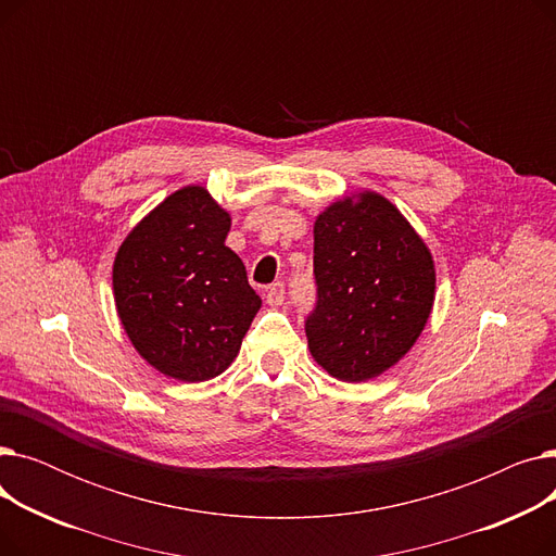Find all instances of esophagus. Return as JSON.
<instances>
[{"label":"esophagus","instance_id":"obj_1","mask_svg":"<svg viewBox=\"0 0 556 556\" xmlns=\"http://www.w3.org/2000/svg\"><path fill=\"white\" fill-rule=\"evenodd\" d=\"M283 298H286V288H283L281 281H279V283H273V286L266 290V302H268L270 308L281 306V304H283Z\"/></svg>","mask_w":556,"mask_h":556}]
</instances>
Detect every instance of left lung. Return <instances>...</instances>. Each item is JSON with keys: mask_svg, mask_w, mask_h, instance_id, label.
Instances as JSON below:
<instances>
[{"mask_svg": "<svg viewBox=\"0 0 556 556\" xmlns=\"http://www.w3.org/2000/svg\"><path fill=\"white\" fill-rule=\"evenodd\" d=\"M313 254V361L344 383L381 376L410 352L432 313L437 275L428 245L396 204L365 189L317 214Z\"/></svg>", "mask_w": 556, "mask_h": 556, "instance_id": "8db88e82", "label": "left lung"}]
</instances>
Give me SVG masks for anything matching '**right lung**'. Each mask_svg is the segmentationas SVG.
I'll use <instances>...</instances> for the list:
<instances>
[{"mask_svg":"<svg viewBox=\"0 0 556 556\" xmlns=\"http://www.w3.org/2000/svg\"><path fill=\"white\" fill-rule=\"evenodd\" d=\"M231 216L200 185L166 195L116 250V315L160 374L202 383L223 374L261 308L243 261L227 245Z\"/></svg>","mask_w":556,"mask_h":556,"instance_id":"1","label":"right lung"}]
</instances>
